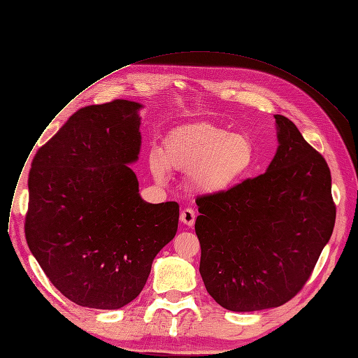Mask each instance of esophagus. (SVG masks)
Instances as JSON below:
<instances>
[{
    "instance_id": "1",
    "label": "esophagus",
    "mask_w": 358,
    "mask_h": 358,
    "mask_svg": "<svg viewBox=\"0 0 358 358\" xmlns=\"http://www.w3.org/2000/svg\"><path fill=\"white\" fill-rule=\"evenodd\" d=\"M180 222L186 227H192L195 224V211L191 208H186L180 213Z\"/></svg>"
}]
</instances>
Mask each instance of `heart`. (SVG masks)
I'll return each instance as SVG.
<instances>
[{"label":"heart","mask_w":358,"mask_h":358,"mask_svg":"<svg viewBox=\"0 0 358 358\" xmlns=\"http://www.w3.org/2000/svg\"><path fill=\"white\" fill-rule=\"evenodd\" d=\"M257 149L247 134H236L213 124H191L166 137L162 152L155 149L150 169L157 180L167 171L189 172V186L206 195L224 194L255 171Z\"/></svg>","instance_id":"b5f03b06"}]
</instances>
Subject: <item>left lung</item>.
<instances>
[{"label":"left lung","instance_id":"obj_1","mask_svg":"<svg viewBox=\"0 0 358 358\" xmlns=\"http://www.w3.org/2000/svg\"><path fill=\"white\" fill-rule=\"evenodd\" d=\"M275 118L279 145L266 173L196 198L199 273L209 295L228 310L290 301L309 279L335 224L325 159L289 118Z\"/></svg>","mask_w":358,"mask_h":358}]
</instances>
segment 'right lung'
<instances>
[{
    "instance_id": "1",
    "label": "right lung",
    "mask_w": 358,
    "mask_h": 358,
    "mask_svg": "<svg viewBox=\"0 0 358 358\" xmlns=\"http://www.w3.org/2000/svg\"><path fill=\"white\" fill-rule=\"evenodd\" d=\"M143 105L115 99L76 111L36 153L26 240L72 302L120 309L134 301L173 240L178 202L150 203L129 164L138 160Z\"/></svg>"
}]
</instances>
